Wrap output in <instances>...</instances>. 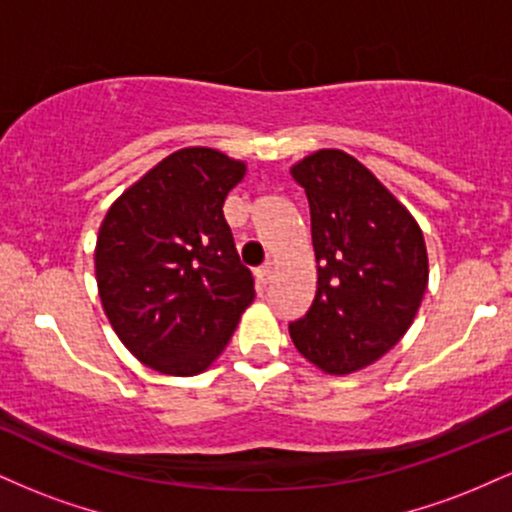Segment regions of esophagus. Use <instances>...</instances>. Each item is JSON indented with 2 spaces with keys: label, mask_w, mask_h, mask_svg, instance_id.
Instances as JSON below:
<instances>
[{
  "label": "esophagus",
  "mask_w": 512,
  "mask_h": 512,
  "mask_svg": "<svg viewBox=\"0 0 512 512\" xmlns=\"http://www.w3.org/2000/svg\"><path fill=\"white\" fill-rule=\"evenodd\" d=\"M269 279H272V267H260V269H255V281H257V286H267Z\"/></svg>",
  "instance_id": "esophagus-1"
}]
</instances>
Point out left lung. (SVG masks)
Instances as JSON below:
<instances>
[{
	"instance_id": "8db88e82",
	"label": "left lung",
	"mask_w": 512,
	"mask_h": 512,
	"mask_svg": "<svg viewBox=\"0 0 512 512\" xmlns=\"http://www.w3.org/2000/svg\"><path fill=\"white\" fill-rule=\"evenodd\" d=\"M291 175L310 204L317 289L289 334L322 373H356L383 358L419 313L428 286L424 231L346 151H315Z\"/></svg>"
}]
</instances>
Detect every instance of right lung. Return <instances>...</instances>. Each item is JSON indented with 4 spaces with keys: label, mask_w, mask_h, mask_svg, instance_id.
<instances>
[{
    "label": "right lung",
    "mask_w": 512,
    "mask_h": 512,
    "mask_svg": "<svg viewBox=\"0 0 512 512\" xmlns=\"http://www.w3.org/2000/svg\"><path fill=\"white\" fill-rule=\"evenodd\" d=\"M245 161L190 146L156 163L108 209L96 281L120 342L144 366L197 375L226 349L255 298L223 219Z\"/></svg>",
    "instance_id": "1"
}]
</instances>
